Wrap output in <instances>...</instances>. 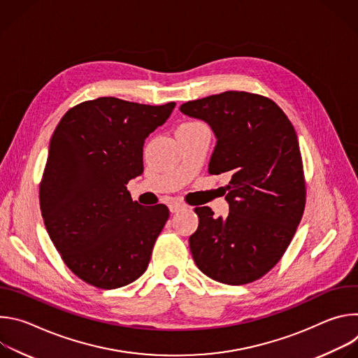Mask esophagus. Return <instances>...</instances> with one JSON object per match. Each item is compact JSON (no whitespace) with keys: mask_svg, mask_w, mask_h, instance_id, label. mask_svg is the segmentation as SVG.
<instances>
[{"mask_svg":"<svg viewBox=\"0 0 358 358\" xmlns=\"http://www.w3.org/2000/svg\"><path fill=\"white\" fill-rule=\"evenodd\" d=\"M184 208H187L184 203H180V202H171L170 203V211L173 213V214H176V213H180L181 210H184Z\"/></svg>","mask_w":358,"mask_h":358,"instance_id":"1","label":"esophagus"}]
</instances>
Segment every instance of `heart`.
Listing matches in <instances>:
<instances>
[{
	"mask_svg": "<svg viewBox=\"0 0 358 358\" xmlns=\"http://www.w3.org/2000/svg\"><path fill=\"white\" fill-rule=\"evenodd\" d=\"M194 124H199V123H195V122H194V123H184V124H181L180 127H187V126H194Z\"/></svg>",
	"mask_w": 358,
	"mask_h": 358,
	"instance_id": "b5f03b06",
	"label": "heart"
}]
</instances>
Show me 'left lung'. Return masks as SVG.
Listing matches in <instances>:
<instances>
[{
	"label": "left lung",
	"instance_id": "left-lung-1",
	"mask_svg": "<svg viewBox=\"0 0 358 358\" xmlns=\"http://www.w3.org/2000/svg\"><path fill=\"white\" fill-rule=\"evenodd\" d=\"M180 110L206 122L215 134L208 173L231 176L224 187L228 217L195 208L199 224L189 236L194 262L217 282L250 283L280 261L304 211L296 131L275 101L248 92L191 100Z\"/></svg>",
	"mask_w": 358,
	"mask_h": 358
}]
</instances>
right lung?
<instances>
[{"mask_svg":"<svg viewBox=\"0 0 358 358\" xmlns=\"http://www.w3.org/2000/svg\"><path fill=\"white\" fill-rule=\"evenodd\" d=\"M174 106L97 97L69 109L50 138L43 224L66 266L94 287L126 286L148 266L170 211L140 206L126 185L143 173L144 140Z\"/></svg>","mask_w":358,"mask_h":358,"instance_id":"obj_1","label":"right lung"}]
</instances>
